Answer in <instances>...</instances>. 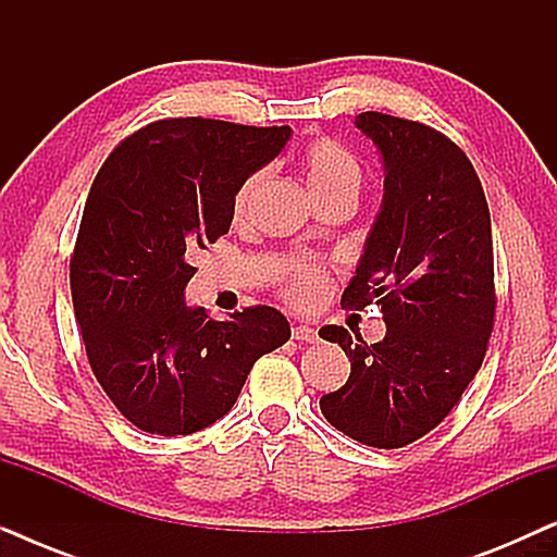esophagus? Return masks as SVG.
<instances>
[{
	"label": "esophagus",
	"mask_w": 557,
	"mask_h": 557,
	"mask_svg": "<svg viewBox=\"0 0 557 557\" xmlns=\"http://www.w3.org/2000/svg\"><path fill=\"white\" fill-rule=\"evenodd\" d=\"M292 334H294V339L309 342V345H314V342H319L317 330H314V326H309V324H296L294 330H292Z\"/></svg>",
	"instance_id": "34e87169"
}]
</instances>
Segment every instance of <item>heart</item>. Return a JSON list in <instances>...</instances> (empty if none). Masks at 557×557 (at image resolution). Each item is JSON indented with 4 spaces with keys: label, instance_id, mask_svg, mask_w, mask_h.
<instances>
[{
    "label": "heart",
    "instance_id": "1",
    "mask_svg": "<svg viewBox=\"0 0 557 557\" xmlns=\"http://www.w3.org/2000/svg\"><path fill=\"white\" fill-rule=\"evenodd\" d=\"M301 172L309 185L311 197L339 193V189H352V193L360 189V164H357V159L349 154L342 144L332 139L311 141L309 147L304 149ZM265 177H269L265 170L253 172L238 187L233 200L235 218H246L250 205H253L258 193H261L265 185ZM281 292H284L286 299L296 304V307H311V304H317L319 296L324 294L322 271L311 263H294L286 273Z\"/></svg>",
    "mask_w": 557,
    "mask_h": 557
}]
</instances>
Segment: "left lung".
I'll return each instance as SVG.
<instances>
[{"label": "left lung", "instance_id": "1", "mask_svg": "<svg viewBox=\"0 0 557 557\" xmlns=\"http://www.w3.org/2000/svg\"><path fill=\"white\" fill-rule=\"evenodd\" d=\"M355 126L377 147L385 182L342 304L375 301L387 332L375 345L345 326L319 332L352 362L319 408L364 446L400 448L436 429L482 368L497 304L492 220L474 166L444 134L377 111Z\"/></svg>", "mask_w": 557, "mask_h": 557}]
</instances>
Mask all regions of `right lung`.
<instances>
[{
	"label": "right lung",
	"instance_id": "obj_1",
	"mask_svg": "<svg viewBox=\"0 0 557 557\" xmlns=\"http://www.w3.org/2000/svg\"><path fill=\"white\" fill-rule=\"evenodd\" d=\"M288 139V126L164 119L121 141L96 174L71 258L73 307L90 370L136 429H208L258 357L292 337L271 307L215 322L185 304L193 256L231 231L238 187Z\"/></svg>",
	"mask_w": 557,
	"mask_h": 557
}]
</instances>
